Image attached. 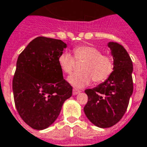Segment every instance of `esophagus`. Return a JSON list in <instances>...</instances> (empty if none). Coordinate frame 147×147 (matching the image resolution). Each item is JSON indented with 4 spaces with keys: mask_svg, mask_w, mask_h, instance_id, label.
<instances>
[{
    "mask_svg": "<svg viewBox=\"0 0 147 147\" xmlns=\"http://www.w3.org/2000/svg\"><path fill=\"white\" fill-rule=\"evenodd\" d=\"M80 92V91L77 90V89H73V92H72L73 95H77V94H79Z\"/></svg>",
    "mask_w": 147,
    "mask_h": 147,
    "instance_id": "1",
    "label": "esophagus"
}]
</instances>
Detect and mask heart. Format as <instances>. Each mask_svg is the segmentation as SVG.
<instances>
[{"instance_id":"1","label":"heart","mask_w":147,"mask_h":147,"mask_svg":"<svg viewBox=\"0 0 147 147\" xmlns=\"http://www.w3.org/2000/svg\"><path fill=\"white\" fill-rule=\"evenodd\" d=\"M74 57L67 52L61 54L58 63L60 69L66 74L71 73L75 69L76 61L84 63L80 73H74L67 78L70 84L82 88L90 84L92 80L96 83L105 81L110 76L114 68L111 57L102 55L101 51L90 46H80L73 50Z\"/></svg>"}]
</instances>
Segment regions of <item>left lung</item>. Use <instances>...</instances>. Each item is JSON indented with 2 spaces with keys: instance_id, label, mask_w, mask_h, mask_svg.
Segmentation results:
<instances>
[{
  "instance_id": "obj_1",
  "label": "left lung",
  "mask_w": 147,
  "mask_h": 147,
  "mask_svg": "<svg viewBox=\"0 0 147 147\" xmlns=\"http://www.w3.org/2000/svg\"><path fill=\"white\" fill-rule=\"evenodd\" d=\"M114 68L107 80L85 90L88 102L84 111L88 119L100 128H109L122 118L133 93V63L126 50L109 42Z\"/></svg>"
}]
</instances>
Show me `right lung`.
I'll use <instances>...</instances> for the list:
<instances>
[{
    "label": "right lung",
    "mask_w": 147,
    "mask_h": 147,
    "mask_svg": "<svg viewBox=\"0 0 147 147\" xmlns=\"http://www.w3.org/2000/svg\"><path fill=\"white\" fill-rule=\"evenodd\" d=\"M66 47L62 40L38 37L18 58L13 80L15 105L22 119L34 129L51 125L72 95L58 63Z\"/></svg>",
    "instance_id": "add662e5"
}]
</instances>
